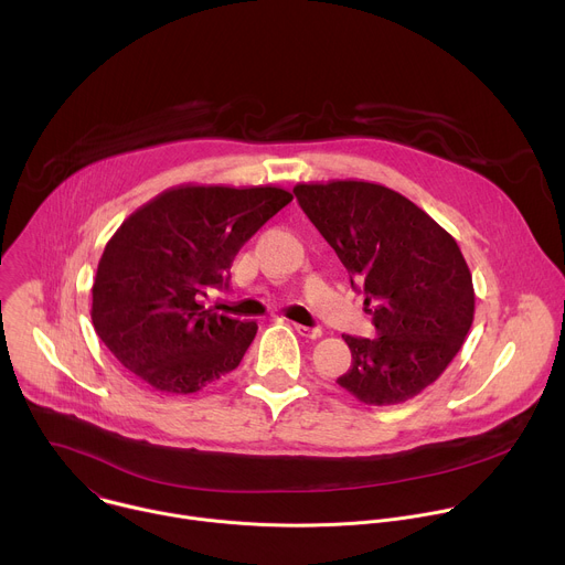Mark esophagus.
I'll use <instances>...</instances> for the list:
<instances>
[{
  "mask_svg": "<svg viewBox=\"0 0 565 565\" xmlns=\"http://www.w3.org/2000/svg\"><path fill=\"white\" fill-rule=\"evenodd\" d=\"M295 331H297L301 338H308V340H317V338H321V329H310V327L295 324Z\"/></svg>",
  "mask_w": 565,
  "mask_h": 565,
  "instance_id": "esophagus-1",
  "label": "esophagus"
}]
</instances>
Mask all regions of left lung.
I'll list each match as a JSON object with an SVG mask.
<instances>
[{
    "mask_svg": "<svg viewBox=\"0 0 565 565\" xmlns=\"http://www.w3.org/2000/svg\"><path fill=\"white\" fill-rule=\"evenodd\" d=\"M299 207L362 288L377 338L342 335L338 384L364 405L407 402L440 377L473 321L471 273L456 244L402 194L364 181L299 183Z\"/></svg>",
    "mask_w": 565,
    "mask_h": 565,
    "instance_id": "1",
    "label": "left lung"
}]
</instances>
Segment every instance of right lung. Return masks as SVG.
I'll return each mask as SVG.
<instances>
[{
	"mask_svg": "<svg viewBox=\"0 0 565 565\" xmlns=\"http://www.w3.org/2000/svg\"><path fill=\"white\" fill-rule=\"evenodd\" d=\"M290 201L270 185H183L136 210L109 238L92 288L94 329L114 358L163 393H194L234 371L257 321L201 299L227 288L241 246Z\"/></svg>",
	"mask_w": 565,
	"mask_h": 565,
	"instance_id": "obj_1",
	"label": "right lung"
}]
</instances>
